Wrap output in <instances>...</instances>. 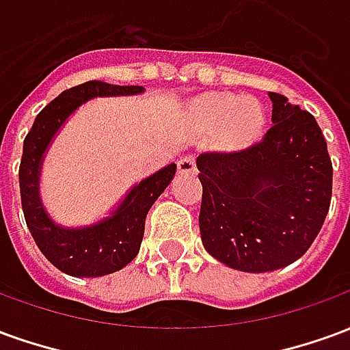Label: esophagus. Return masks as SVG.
<instances>
[{
	"label": "esophagus",
	"instance_id": "34e87169",
	"mask_svg": "<svg viewBox=\"0 0 350 350\" xmlns=\"http://www.w3.org/2000/svg\"><path fill=\"white\" fill-rule=\"evenodd\" d=\"M178 170L183 172V174H191L197 170V163H195V157L193 155H185L182 159L178 161Z\"/></svg>",
	"mask_w": 350,
	"mask_h": 350
}]
</instances>
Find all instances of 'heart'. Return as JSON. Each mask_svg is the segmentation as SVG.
Instances as JSON below:
<instances>
[{
	"label": "heart",
	"instance_id": "1",
	"mask_svg": "<svg viewBox=\"0 0 350 350\" xmlns=\"http://www.w3.org/2000/svg\"><path fill=\"white\" fill-rule=\"evenodd\" d=\"M193 118L200 129L221 127L219 142L227 150H240L255 142L266 123V112L257 99L230 92L206 93L198 97L193 103Z\"/></svg>",
	"mask_w": 350,
	"mask_h": 350
}]
</instances>
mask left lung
Returning a JSON list of instances; mask_svg holds the SVG:
<instances>
[{"mask_svg":"<svg viewBox=\"0 0 350 350\" xmlns=\"http://www.w3.org/2000/svg\"><path fill=\"white\" fill-rule=\"evenodd\" d=\"M268 95L273 125L258 144L197 159L206 251L251 273L298 260L323 227L332 198V161L319 123L285 95Z\"/></svg>","mask_w":350,"mask_h":350,"instance_id":"obj_1","label":"left lung"}]
</instances>
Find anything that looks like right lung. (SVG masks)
I'll use <instances>...</instances> for the list:
<instances>
[{
    "instance_id": "obj_1",
    "label": "right lung",
    "mask_w": 350,
    "mask_h": 350,
    "mask_svg": "<svg viewBox=\"0 0 350 350\" xmlns=\"http://www.w3.org/2000/svg\"><path fill=\"white\" fill-rule=\"evenodd\" d=\"M142 86H116L100 80H90L65 90L37 114L33 127L24 140L20 161V197L27 228L44 257L67 275L100 278L123 266L138 255L144 236L146 215L176 174V165L161 168L138 182L125 195L120 206L105 219L90 227L69 228L56 225L44 210L39 195L44 153L65 120L95 97L138 95Z\"/></svg>"
}]
</instances>
